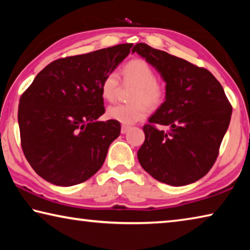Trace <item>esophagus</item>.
I'll return each mask as SVG.
<instances>
[{
  "label": "esophagus",
  "mask_w": 250,
  "mask_h": 250,
  "mask_svg": "<svg viewBox=\"0 0 250 250\" xmlns=\"http://www.w3.org/2000/svg\"><path fill=\"white\" fill-rule=\"evenodd\" d=\"M129 129H130V126L129 125H122L121 126V133H126L129 131Z\"/></svg>",
  "instance_id": "esophagus-1"
}]
</instances>
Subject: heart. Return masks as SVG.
<instances>
[{"mask_svg":"<svg viewBox=\"0 0 250 250\" xmlns=\"http://www.w3.org/2000/svg\"><path fill=\"white\" fill-rule=\"evenodd\" d=\"M122 76L125 83L134 84V90L131 101L133 104H117L107 109L109 119L124 125H132L145 119L147 107L156 108L166 98V87L156 79L154 69L145 59H131L122 68ZM120 89L119 76L115 71H109L101 80L100 91L103 98L113 101Z\"/></svg>","mask_w":250,"mask_h":250,"instance_id":"heart-1","label":"heart"}]
</instances>
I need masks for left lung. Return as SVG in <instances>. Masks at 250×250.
<instances>
[{"instance_id": "1", "label": "left lung", "mask_w": 250, "mask_h": 250, "mask_svg": "<svg viewBox=\"0 0 250 250\" xmlns=\"http://www.w3.org/2000/svg\"><path fill=\"white\" fill-rule=\"evenodd\" d=\"M132 53L146 58L167 83L166 101L143 126L146 140L138 151L139 162L162 183H194L217 159L231 104L207 69L143 43L134 45ZM156 125L169 130L158 129Z\"/></svg>"}]
</instances>
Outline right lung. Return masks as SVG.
Wrapping results in <instances>:
<instances>
[{"mask_svg":"<svg viewBox=\"0 0 250 250\" xmlns=\"http://www.w3.org/2000/svg\"><path fill=\"white\" fill-rule=\"evenodd\" d=\"M132 44L59 58L40 71L21 96L19 125L24 155L49 183L71 186L98 172L119 137L104 113L100 84L128 56Z\"/></svg>","mask_w":250,"mask_h":250,"instance_id":"right-lung-1","label":"right lung"}]
</instances>
